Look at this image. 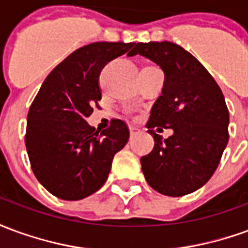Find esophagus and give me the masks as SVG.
<instances>
[{"label":"esophagus","instance_id":"esophagus-1","mask_svg":"<svg viewBox=\"0 0 248 248\" xmlns=\"http://www.w3.org/2000/svg\"><path fill=\"white\" fill-rule=\"evenodd\" d=\"M129 130H130V134L134 135V134H137V133H138V130H140V129H138L137 126H133V124H130Z\"/></svg>","mask_w":248,"mask_h":248}]
</instances>
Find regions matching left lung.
Returning <instances> with one entry per match:
<instances>
[{
	"instance_id": "left-lung-1",
	"label": "left lung",
	"mask_w": 248,
	"mask_h": 248,
	"mask_svg": "<svg viewBox=\"0 0 248 248\" xmlns=\"http://www.w3.org/2000/svg\"><path fill=\"white\" fill-rule=\"evenodd\" d=\"M140 54L165 73L162 95L151 108L149 133L154 149L140 158L142 171L155 191L182 197L208 182L229 142V110L223 93L204 66L177 44L138 42ZM154 127L172 128L162 140Z\"/></svg>"
}]
</instances>
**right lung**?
<instances>
[{
    "mask_svg": "<svg viewBox=\"0 0 248 248\" xmlns=\"http://www.w3.org/2000/svg\"><path fill=\"white\" fill-rule=\"evenodd\" d=\"M134 42H94L79 47L51 71L28 113L25 143L35 178L65 201H78L106 182L114 155L129 140L121 119L101 133L86 122L102 98L99 74L131 51Z\"/></svg>",
    "mask_w": 248,
    "mask_h": 248,
    "instance_id": "right-lung-1",
    "label": "right lung"
}]
</instances>
